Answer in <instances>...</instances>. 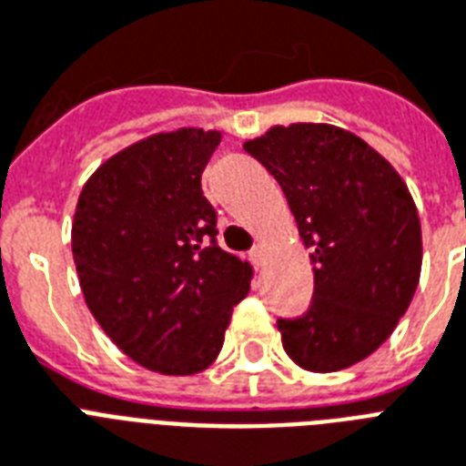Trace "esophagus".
<instances>
[{
    "mask_svg": "<svg viewBox=\"0 0 466 466\" xmlns=\"http://www.w3.org/2000/svg\"><path fill=\"white\" fill-rule=\"evenodd\" d=\"M248 258L256 263V266H261L263 258H266V248L263 247H254L251 251H248Z\"/></svg>",
    "mask_w": 466,
    "mask_h": 466,
    "instance_id": "esophagus-1",
    "label": "esophagus"
}]
</instances>
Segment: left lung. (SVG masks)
<instances>
[{
  "instance_id": "left-lung-1",
  "label": "left lung",
  "mask_w": 466,
  "mask_h": 466,
  "mask_svg": "<svg viewBox=\"0 0 466 466\" xmlns=\"http://www.w3.org/2000/svg\"><path fill=\"white\" fill-rule=\"evenodd\" d=\"M244 149L280 183L311 248L309 309L278 319L285 353L311 372L350 368L390 339L419 285L411 193L368 142L324 123L270 127Z\"/></svg>"
}]
</instances>
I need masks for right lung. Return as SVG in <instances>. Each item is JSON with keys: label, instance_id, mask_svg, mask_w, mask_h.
<instances>
[{"label": "right lung", "instance_id": "right-lung-1", "mask_svg": "<svg viewBox=\"0 0 466 466\" xmlns=\"http://www.w3.org/2000/svg\"><path fill=\"white\" fill-rule=\"evenodd\" d=\"M219 133L152 135L101 164L82 188L72 254L108 339L164 375H193L225 343L251 266L222 251L200 174Z\"/></svg>", "mask_w": 466, "mask_h": 466}]
</instances>
